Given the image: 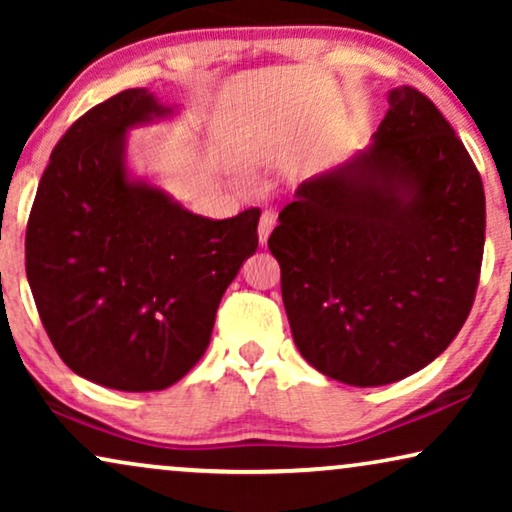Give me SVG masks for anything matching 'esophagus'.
Returning <instances> with one entry per match:
<instances>
[{
    "label": "esophagus",
    "instance_id": "obj_1",
    "mask_svg": "<svg viewBox=\"0 0 512 512\" xmlns=\"http://www.w3.org/2000/svg\"><path fill=\"white\" fill-rule=\"evenodd\" d=\"M277 223V214L270 212V209H265V212L261 214V221H258V242L265 244L268 242V237L272 233V228H275Z\"/></svg>",
    "mask_w": 512,
    "mask_h": 512
}]
</instances>
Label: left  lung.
I'll return each instance as SVG.
<instances>
[{
	"label": "left lung",
	"instance_id": "obj_1",
	"mask_svg": "<svg viewBox=\"0 0 512 512\" xmlns=\"http://www.w3.org/2000/svg\"><path fill=\"white\" fill-rule=\"evenodd\" d=\"M268 247L303 359L380 387L443 354L471 312L485 251V188L424 93L401 86L366 153L307 179Z\"/></svg>",
	"mask_w": 512,
	"mask_h": 512
}]
</instances>
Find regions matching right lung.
<instances>
[{
  "mask_svg": "<svg viewBox=\"0 0 512 512\" xmlns=\"http://www.w3.org/2000/svg\"><path fill=\"white\" fill-rule=\"evenodd\" d=\"M167 111L146 88L86 111L55 144L27 221V282L55 352L118 391L165 389L200 361L258 247V207L214 221L128 179L125 132Z\"/></svg>",
  "mask_w": 512,
  "mask_h": 512,
  "instance_id": "obj_1",
  "label": "right lung"
}]
</instances>
